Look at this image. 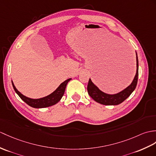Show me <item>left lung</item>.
Wrapping results in <instances>:
<instances>
[{"mask_svg":"<svg viewBox=\"0 0 156 156\" xmlns=\"http://www.w3.org/2000/svg\"><path fill=\"white\" fill-rule=\"evenodd\" d=\"M136 73L132 82L127 88H126L121 92L114 94H110L102 92L92 82L91 79H89L88 87V94L91 96L92 98L95 100L96 102L100 103L103 105H107V106H115L121 104L122 102L127 99L130 96V94L135 90L137 83V78H138V58L136 53Z\"/></svg>","mask_w":156,"mask_h":156,"instance_id":"1","label":"left lung"}]
</instances>
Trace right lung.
I'll return each mask as SVG.
<instances>
[{"instance_id":"add662e5","label":"right lung","mask_w":156,"mask_h":156,"mask_svg":"<svg viewBox=\"0 0 156 156\" xmlns=\"http://www.w3.org/2000/svg\"><path fill=\"white\" fill-rule=\"evenodd\" d=\"M71 80L72 78H69L66 80H65L64 82L62 83L58 87V88L56 89V90H54V91L52 93L46 96L45 97L41 98H38V99L30 98L24 96L23 94H21L19 90L16 88V87L14 86L12 80V84L14 91L16 92V93L19 95V96L20 98L23 100L25 103H27L28 106L34 108H43L52 106L53 105L56 104L59 102L64 95L67 84L68 83V82Z\"/></svg>"}]
</instances>
